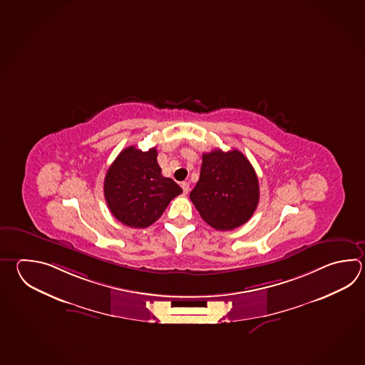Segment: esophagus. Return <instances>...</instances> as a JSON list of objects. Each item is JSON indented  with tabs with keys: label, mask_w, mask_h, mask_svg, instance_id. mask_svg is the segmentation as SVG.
Instances as JSON below:
<instances>
[{
	"label": "esophagus",
	"mask_w": 365,
	"mask_h": 365,
	"mask_svg": "<svg viewBox=\"0 0 365 365\" xmlns=\"http://www.w3.org/2000/svg\"><path fill=\"white\" fill-rule=\"evenodd\" d=\"M180 186H182V190H183V194H188V191H190V185H188V182H182V183H180Z\"/></svg>",
	"instance_id": "esophagus-1"
}]
</instances>
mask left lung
<instances>
[{"instance_id":"8db88e82","label":"left lung","mask_w":365,"mask_h":365,"mask_svg":"<svg viewBox=\"0 0 365 365\" xmlns=\"http://www.w3.org/2000/svg\"><path fill=\"white\" fill-rule=\"evenodd\" d=\"M259 197L257 175L238 149L202 153L200 178L190 199L209 226L220 231L237 229L252 217Z\"/></svg>"}]
</instances>
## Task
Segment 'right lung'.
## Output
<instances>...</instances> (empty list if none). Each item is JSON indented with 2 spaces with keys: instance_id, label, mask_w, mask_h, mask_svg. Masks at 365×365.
<instances>
[{
  "instance_id": "obj_1",
  "label": "right lung",
  "mask_w": 365,
  "mask_h": 365,
  "mask_svg": "<svg viewBox=\"0 0 365 365\" xmlns=\"http://www.w3.org/2000/svg\"><path fill=\"white\" fill-rule=\"evenodd\" d=\"M179 194L182 188L161 174L156 148L143 152L134 145L127 147L105 175V200L113 216L135 229L156 222Z\"/></svg>"
}]
</instances>
